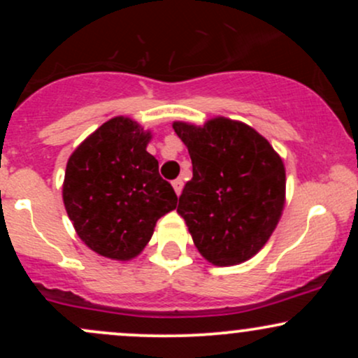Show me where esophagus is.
I'll use <instances>...</instances> for the list:
<instances>
[{
	"label": "esophagus",
	"mask_w": 358,
	"mask_h": 358,
	"mask_svg": "<svg viewBox=\"0 0 358 358\" xmlns=\"http://www.w3.org/2000/svg\"><path fill=\"white\" fill-rule=\"evenodd\" d=\"M171 185H173V190H175L176 195H180V193H182V190H183V180L176 178V180H173V182H171Z\"/></svg>",
	"instance_id": "obj_1"
}]
</instances>
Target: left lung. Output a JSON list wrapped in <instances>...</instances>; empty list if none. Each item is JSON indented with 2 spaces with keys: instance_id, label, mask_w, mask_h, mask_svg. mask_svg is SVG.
I'll return each instance as SVG.
<instances>
[{
  "instance_id": "left-lung-1",
  "label": "left lung",
  "mask_w": 358,
  "mask_h": 358,
  "mask_svg": "<svg viewBox=\"0 0 358 358\" xmlns=\"http://www.w3.org/2000/svg\"><path fill=\"white\" fill-rule=\"evenodd\" d=\"M192 158L193 178L176 212L193 244L213 266L249 261L273 236L286 202L282 158L254 127L217 116L202 126L175 121Z\"/></svg>"
}]
</instances>
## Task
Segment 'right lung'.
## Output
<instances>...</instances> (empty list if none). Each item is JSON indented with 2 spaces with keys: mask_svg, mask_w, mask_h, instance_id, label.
I'll list each match as a JSON object with an SVG mask.
<instances>
[{
  "mask_svg": "<svg viewBox=\"0 0 358 358\" xmlns=\"http://www.w3.org/2000/svg\"><path fill=\"white\" fill-rule=\"evenodd\" d=\"M153 134L116 116L73 150L62 185L65 210L80 241L102 257L131 261L146 248L176 193L146 151Z\"/></svg>",
  "mask_w": 358,
  "mask_h": 358,
  "instance_id": "add662e5",
  "label": "right lung"
}]
</instances>
